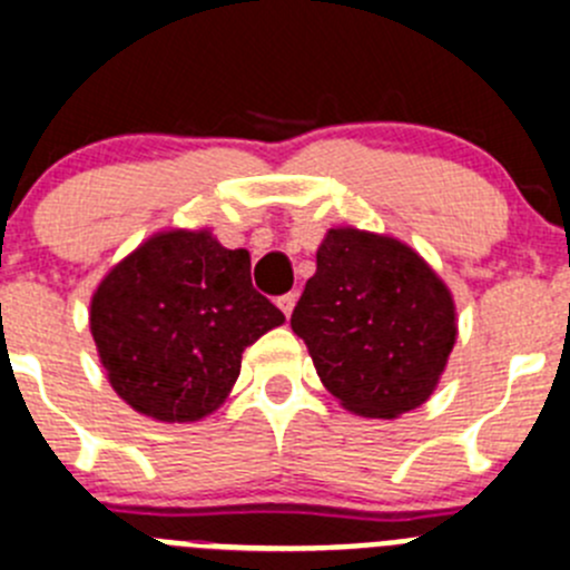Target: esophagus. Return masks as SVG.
<instances>
[{
    "label": "esophagus",
    "instance_id": "esophagus-1",
    "mask_svg": "<svg viewBox=\"0 0 570 570\" xmlns=\"http://www.w3.org/2000/svg\"><path fill=\"white\" fill-rule=\"evenodd\" d=\"M276 305H279V311L285 313V316H291V311H294V305H296L294 291H291V294H282L279 299H276Z\"/></svg>",
    "mask_w": 570,
    "mask_h": 570
}]
</instances>
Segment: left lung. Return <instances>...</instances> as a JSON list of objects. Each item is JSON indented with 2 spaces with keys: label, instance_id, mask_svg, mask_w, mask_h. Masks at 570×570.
<instances>
[{
  "label": "left lung",
  "instance_id": "obj_1",
  "mask_svg": "<svg viewBox=\"0 0 570 570\" xmlns=\"http://www.w3.org/2000/svg\"><path fill=\"white\" fill-rule=\"evenodd\" d=\"M344 410L395 417L424 404L455 344V302L393 237L331 228L291 316Z\"/></svg>",
  "mask_w": 570,
  "mask_h": 570
}]
</instances>
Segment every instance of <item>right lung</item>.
<instances>
[{
	"instance_id": "1",
	"label": "right lung",
	"mask_w": 570,
	"mask_h": 570,
	"mask_svg": "<svg viewBox=\"0 0 570 570\" xmlns=\"http://www.w3.org/2000/svg\"><path fill=\"white\" fill-rule=\"evenodd\" d=\"M282 322L250 285L248 250L223 248L208 232L155 234L104 276L90 305L112 390L166 424L217 410L243 350Z\"/></svg>"
}]
</instances>
